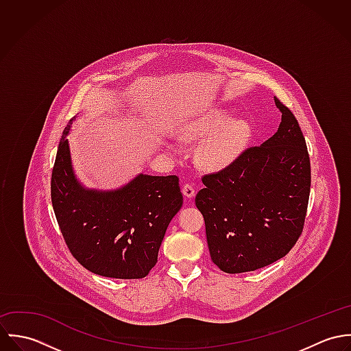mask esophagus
I'll use <instances>...</instances> for the list:
<instances>
[{
    "label": "esophagus",
    "mask_w": 351,
    "mask_h": 351,
    "mask_svg": "<svg viewBox=\"0 0 351 351\" xmlns=\"http://www.w3.org/2000/svg\"><path fill=\"white\" fill-rule=\"evenodd\" d=\"M182 193H184V196H185L186 199H193L195 195H196V189H195L193 185L185 184V185L182 186Z\"/></svg>",
    "instance_id": "esophagus-1"
}]
</instances>
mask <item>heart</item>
<instances>
[{
	"label": "heart",
	"mask_w": 351,
	"mask_h": 351,
	"mask_svg": "<svg viewBox=\"0 0 351 351\" xmlns=\"http://www.w3.org/2000/svg\"><path fill=\"white\" fill-rule=\"evenodd\" d=\"M188 141L202 142L197 152L201 166L210 171L230 167L246 150L251 128L242 119H231L230 113L213 109L191 119L182 128ZM170 149H176L169 145Z\"/></svg>",
	"instance_id": "1"
}]
</instances>
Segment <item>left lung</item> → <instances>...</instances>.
I'll return each instance as SVG.
<instances>
[{
	"label": "left lung",
	"instance_id": "obj_1",
	"mask_svg": "<svg viewBox=\"0 0 351 351\" xmlns=\"http://www.w3.org/2000/svg\"><path fill=\"white\" fill-rule=\"evenodd\" d=\"M281 110L277 132L230 167L202 177L196 206L205 220L210 259L226 273L265 267L285 256L301 235L311 163L293 113Z\"/></svg>",
	"mask_w": 351,
	"mask_h": 351
}]
</instances>
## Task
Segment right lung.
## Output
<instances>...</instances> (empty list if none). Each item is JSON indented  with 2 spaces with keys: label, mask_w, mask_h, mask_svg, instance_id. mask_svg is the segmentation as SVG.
<instances>
[{
  "label": "right lung",
  "mask_w": 351,
  "mask_h": 351,
  "mask_svg": "<svg viewBox=\"0 0 351 351\" xmlns=\"http://www.w3.org/2000/svg\"><path fill=\"white\" fill-rule=\"evenodd\" d=\"M64 128L51 177V201L63 239L89 271L143 278L158 261L170 220L182 206L177 176L138 174L114 191L85 188L75 177Z\"/></svg>",
  "instance_id": "obj_1"
}]
</instances>
